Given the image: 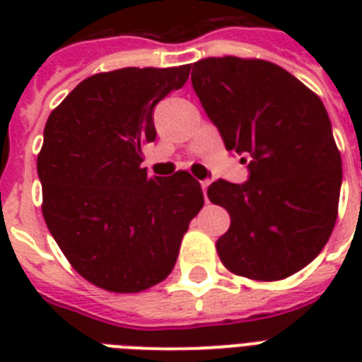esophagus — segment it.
<instances>
[{
	"label": "esophagus",
	"mask_w": 362,
	"mask_h": 362,
	"mask_svg": "<svg viewBox=\"0 0 362 362\" xmlns=\"http://www.w3.org/2000/svg\"><path fill=\"white\" fill-rule=\"evenodd\" d=\"M209 186H210V180H203V182H201V187H203L204 195H206V189H209Z\"/></svg>",
	"instance_id": "esophagus-1"
}]
</instances>
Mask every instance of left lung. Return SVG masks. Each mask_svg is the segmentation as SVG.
<instances>
[{"label": "left lung", "instance_id": "1", "mask_svg": "<svg viewBox=\"0 0 362 362\" xmlns=\"http://www.w3.org/2000/svg\"><path fill=\"white\" fill-rule=\"evenodd\" d=\"M192 84L227 150L250 158L244 184L209 187L210 201L231 216L216 242L221 263L252 280L295 274L317 257L337 223L342 158L325 105L264 59H201Z\"/></svg>", "mask_w": 362, "mask_h": 362}]
</instances>
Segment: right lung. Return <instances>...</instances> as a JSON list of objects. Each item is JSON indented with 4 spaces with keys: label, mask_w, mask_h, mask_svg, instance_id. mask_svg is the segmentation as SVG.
Returning a JSON list of instances; mask_svg holds the SVG:
<instances>
[{
    "label": "right lung",
    "mask_w": 362,
    "mask_h": 362,
    "mask_svg": "<svg viewBox=\"0 0 362 362\" xmlns=\"http://www.w3.org/2000/svg\"><path fill=\"white\" fill-rule=\"evenodd\" d=\"M187 76L189 65L99 73L48 116L37 156L42 216L73 269L101 289L163 281L203 209L189 173L150 178L141 167L142 146L156 141L153 107Z\"/></svg>",
    "instance_id": "obj_1"
}]
</instances>
